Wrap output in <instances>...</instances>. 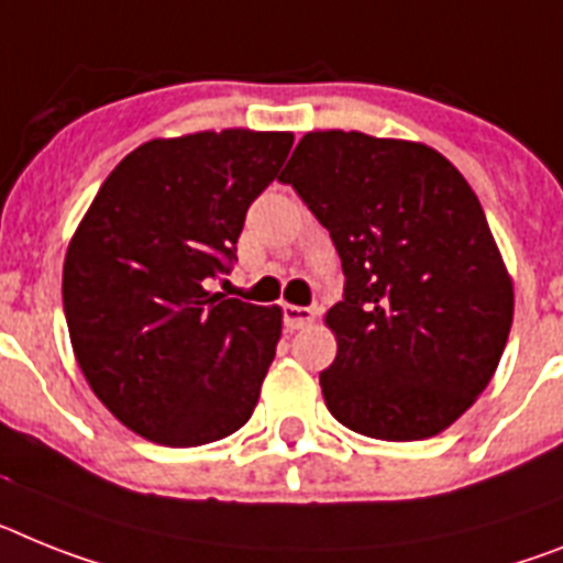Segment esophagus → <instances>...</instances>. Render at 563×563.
<instances>
[{
	"mask_svg": "<svg viewBox=\"0 0 563 563\" xmlns=\"http://www.w3.org/2000/svg\"><path fill=\"white\" fill-rule=\"evenodd\" d=\"M311 320H314V309H306V306H289V303L283 306V323L289 325L291 332L309 325Z\"/></svg>",
	"mask_w": 563,
	"mask_h": 563,
	"instance_id": "esophagus-1",
	"label": "esophagus"
}]
</instances>
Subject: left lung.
Returning <instances> with one entry per match:
<instances>
[{
  "instance_id": "left-lung-1",
  "label": "left lung",
  "mask_w": 563,
  "mask_h": 563,
  "mask_svg": "<svg viewBox=\"0 0 563 563\" xmlns=\"http://www.w3.org/2000/svg\"><path fill=\"white\" fill-rule=\"evenodd\" d=\"M280 179L346 277L325 314L329 412L377 441L443 432L493 380L512 325V280L470 183L427 145L361 131L306 134Z\"/></svg>"
}]
</instances>
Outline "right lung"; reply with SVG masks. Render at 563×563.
Masks as SVG:
<instances>
[{"instance_id": "right-lung-1", "label": "right lung", "mask_w": 563, "mask_h": 563, "mask_svg": "<svg viewBox=\"0 0 563 563\" xmlns=\"http://www.w3.org/2000/svg\"><path fill=\"white\" fill-rule=\"evenodd\" d=\"M295 136L200 131L122 159L70 240L63 303L93 395L163 446H202L252 418L280 340L277 306L209 291L238 260L245 211Z\"/></svg>"}]
</instances>
